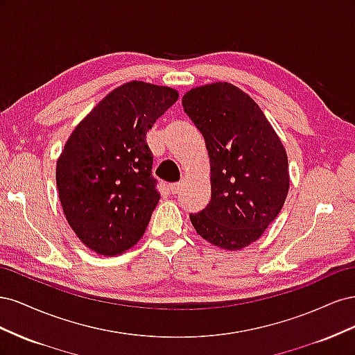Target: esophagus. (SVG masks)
<instances>
[{
  "instance_id": "34e87169",
  "label": "esophagus",
  "mask_w": 355,
  "mask_h": 355,
  "mask_svg": "<svg viewBox=\"0 0 355 355\" xmlns=\"http://www.w3.org/2000/svg\"><path fill=\"white\" fill-rule=\"evenodd\" d=\"M168 189H170V192H171V194H178V192L180 191V184H170L168 185Z\"/></svg>"
}]
</instances>
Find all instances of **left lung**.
<instances>
[{
    "instance_id": "left-lung-1",
    "label": "left lung",
    "mask_w": 355,
    "mask_h": 355,
    "mask_svg": "<svg viewBox=\"0 0 355 355\" xmlns=\"http://www.w3.org/2000/svg\"><path fill=\"white\" fill-rule=\"evenodd\" d=\"M182 105L210 158L211 198L189 214L191 222L210 244L241 250L261 237L286 201V149L259 105L230 83L191 89Z\"/></svg>"
}]
</instances>
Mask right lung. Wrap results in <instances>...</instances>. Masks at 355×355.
<instances>
[{
	"label": "right lung",
	"mask_w": 355,
	"mask_h": 355,
	"mask_svg": "<svg viewBox=\"0 0 355 355\" xmlns=\"http://www.w3.org/2000/svg\"><path fill=\"white\" fill-rule=\"evenodd\" d=\"M178 98L164 85L125 83L69 136L56 164L59 200L90 250L116 256L141 240L159 200L146 133Z\"/></svg>",
	"instance_id": "obj_1"
}]
</instances>
